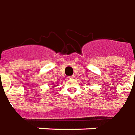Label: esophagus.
<instances>
[{
  "instance_id": "esophagus-1",
  "label": "esophagus",
  "mask_w": 135,
  "mask_h": 135,
  "mask_svg": "<svg viewBox=\"0 0 135 135\" xmlns=\"http://www.w3.org/2000/svg\"><path fill=\"white\" fill-rule=\"evenodd\" d=\"M74 77H75L74 75H72V76H69V77H68V78H71V79H72V78H74Z\"/></svg>"
}]
</instances>
